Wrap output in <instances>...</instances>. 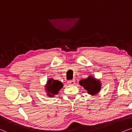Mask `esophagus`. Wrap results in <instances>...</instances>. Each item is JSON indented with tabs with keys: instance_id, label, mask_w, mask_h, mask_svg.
Wrapping results in <instances>:
<instances>
[{
	"instance_id": "34e87169",
	"label": "esophagus",
	"mask_w": 132,
	"mask_h": 132,
	"mask_svg": "<svg viewBox=\"0 0 132 132\" xmlns=\"http://www.w3.org/2000/svg\"><path fill=\"white\" fill-rule=\"evenodd\" d=\"M75 81L74 80L68 81V84H69V85H73V84H75Z\"/></svg>"
}]
</instances>
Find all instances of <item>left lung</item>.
Masks as SVG:
<instances>
[{"label": "left lung", "instance_id": "1", "mask_svg": "<svg viewBox=\"0 0 132 132\" xmlns=\"http://www.w3.org/2000/svg\"><path fill=\"white\" fill-rule=\"evenodd\" d=\"M79 84L87 91L89 94L92 95L98 94L101 88L100 81L92 76H89L88 78L80 80Z\"/></svg>", "mask_w": 132, "mask_h": 132}]
</instances>
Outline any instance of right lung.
<instances>
[{"label":"right lung","mask_w":132,"mask_h":132,"mask_svg":"<svg viewBox=\"0 0 132 132\" xmlns=\"http://www.w3.org/2000/svg\"><path fill=\"white\" fill-rule=\"evenodd\" d=\"M63 84L60 81L54 80L53 78L49 79L45 86L47 95L50 97H52L55 95H57L59 91L62 88Z\"/></svg>","instance_id":"add662e5"}]
</instances>
